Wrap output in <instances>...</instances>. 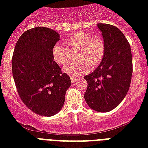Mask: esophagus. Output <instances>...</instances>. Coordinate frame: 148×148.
Here are the masks:
<instances>
[{"label":"esophagus","mask_w":148,"mask_h":148,"mask_svg":"<svg viewBox=\"0 0 148 148\" xmlns=\"http://www.w3.org/2000/svg\"><path fill=\"white\" fill-rule=\"evenodd\" d=\"M71 80L72 83H75L77 81V77H71Z\"/></svg>","instance_id":"esophagus-1"}]
</instances>
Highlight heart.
Masks as SVG:
<instances>
[{
    "instance_id": "obj_1",
    "label": "heart",
    "mask_w": 148,
    "mask_h": 148,
    "mask_svg": "<svg viewBox=\"0 0 148 148\" xmlns=\"http://www.w3.org/2000/svg\"><path fill=\"white\" fill-rule=\"evenodd\" d=\"M67 48L55 45L52 49L53 60L59 65H65L71 58L70 51H76L77 61L66 65L64 71L71 76L85 74L90 68H96L103 60L106 51L104 39L101 35H94L88 31H79L64 39Z\"/></svg>"
}]
</instances>
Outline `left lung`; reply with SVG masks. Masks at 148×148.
<instances>
[{
    "mask_svg": "<svg viewBox=\"0 0 148 148\" xmlns=\"http://www.w3.org/2000/svg\"><path fill=\"white\" fill-rule=\"evenodd\" d=\"M106 45L105 55L97 69L86 75L84 99L99 112H108L119 104L128 92L133 72L130 44L117 27L98 24Z\"/></svg>",
    "mask_w": 148,
    "mask_h": 148,
    "instance_id": "obj_1",
    "label": "left lung"
}]
</instances>
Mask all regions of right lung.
I'll use <instances>...</instances> for the list:
<instances>
[{
	"mask_svg": "<svg viewBox=\"0 0 148 148\" xmlns=\"http://www.w3.org/2000/svg\"><path fill=\"white\" fill-rule=\"evenodd\" d=\"M60 34L51 28L36 27L19 38L11 65L19 97L27 108L40 116L50 117L61 110L70 77L53 60L52 49Z\"/></svg>",
	"mask_w": 148,
	"mask_h": 148,
	"instance_id": "add662e5",
	"label": "right lung"
}]
</instances>
